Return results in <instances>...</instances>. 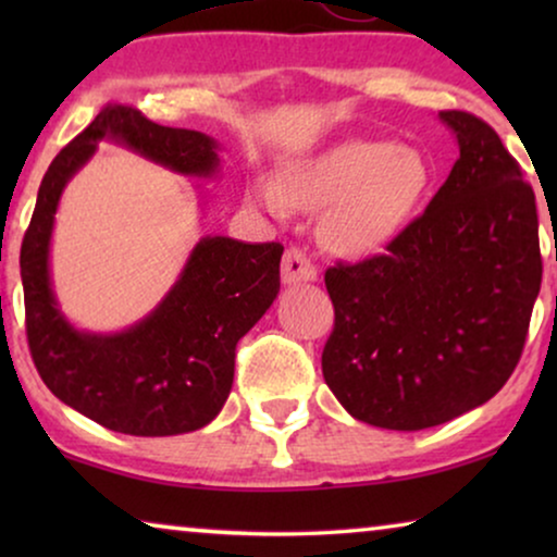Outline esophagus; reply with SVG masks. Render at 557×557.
I'll return each mask as SVG.
<instances>
[{
	"mask_svg": "<svg viewBox=\"0 0 557 557\" xmlns=\"http://www.w3.org/2000/svg\"><path fill=\"white\" fill-rule=\"evenodd\" d=\"M281 278L284 284H307V281H317V265L309 261L307 253L299 248H288L281 261Z\"/></svg>",
	"mask_w": 557,
	"mask_h": 557,
	"instance_id": "esophagus-1",
	"label": "esophagus"
}]
</instances>
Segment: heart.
<instances>
[{"instance_id": "heart-1", "label": "heart", "mask_w": 557, "mask_h": 557, "mask_svg": "<svg viewBox=\"0 0 557 557\" xmlns=\"http://www.w3.org/2000/svg\"><path fill=\"white\" fill-rule=\"evenodd\" d=\"M431 180L423 151L383 139H355L286 166L278 187L258 182L256 197L273 215H286L288 205L330 210L326 243L345 256H368L408 223Z\"/></svg>"}]
</instances>
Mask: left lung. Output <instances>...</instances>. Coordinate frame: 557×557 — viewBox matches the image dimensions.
Returning a JSON list of instances; mask_svg holds the SVG:
<instances>
[{
	"label": "left lung",
	"instance_id": "8db88e82",
	"mask_svg": "<svg viewBox=\"0 0 557 557\" xmlns=\"http://www.w3.org/2000/svg\"><path fill=\"white\" fill-rule=\"evenodd\" d=\"M459 159L423 215L360 263L324 273L330 391L357 421L421 431L502 391L543 281L535 193L497 132L441 111Z\"/></svg>",
	"mask_w": 557,
	"mask_h": 557
}]
</instances>
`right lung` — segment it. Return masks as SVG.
I'll list each match as a JSON object with an SVG mask.
<instances>
[{
  "instance_id": "add662e5",
  "label": "right lung",
  "mask_w": 557,
  "mask_h": 557,
  "mask_svg": "<svg viewBox=\"0 0 557 557\" xmlns=\"http://www.w3.org/2000/svg\"><path fill=\"white\" fill-rule=\"evenodd\" d=\"M101 139L134 149L180 174L212 177L218 141L159 126L134 106H106L45 172L22 238L29 355L52 395L103 429L128 436H177L208 425L233 387L235 345L276 299L281 243L208 235L180 281L139 324L116 334L78 332L60 314L50 286V238L67 180Z\"/></svg>"
}]
</instances>
